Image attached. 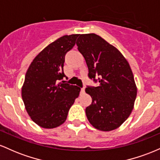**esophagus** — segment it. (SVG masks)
<instances>
[{
  "mask_svg": "<svg viewBox=\"0 0 160 160\" xmlns=\"http://www.w3.org/2000/svg\"><path fill=\"white\" fill-rule=\"evenodd\" d=\"M80 92H81V94H84L85 93V87L82 88L81 90H80Z\"/></svg>",
  "mask_w": 160,
  "mask_h": 160,
  "instance_id": "esophagus-1",
  "label": "esophagus"
}]
</instances>
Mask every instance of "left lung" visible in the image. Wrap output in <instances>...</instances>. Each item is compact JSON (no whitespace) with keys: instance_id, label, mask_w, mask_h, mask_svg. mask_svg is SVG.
Here are the masks:
<instances>
[{"instance_id":"obj_1","label":"left lung","mask_w":160,"mask_h":160,"mask_svg":"<svg viewBox=\"0 0 160 160\" xmlns=\"http://www.w3.org/2000/svg\"><path fill=\"white\" fill-rule=\"evenodd\" d=\"M89 69L88 77L98 86H87L92 104L86 108L88 120L97 129L111 131L129 117L137 88L127 60L116 47L95 34H80L77 41Z\"/></svg>"}]
</instances>
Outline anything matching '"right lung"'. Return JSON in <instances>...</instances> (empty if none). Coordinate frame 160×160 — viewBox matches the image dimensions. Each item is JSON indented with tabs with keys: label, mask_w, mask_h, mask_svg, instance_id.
I'll return each mask as SVG.
<instances>
[{
	"label": "right lung",
	"mask_w": 160,
	"mask_h": 160,
	"mask_svg": "<svg viewBox=\"0 0 160 160\" xmlns=\"http://www.w3.org/2000/svg\"><path fill=\"white\" fill-rule=\"evenodd\" d=\"M80 34L65 35L47 46L31 63L22 97L25 109L38 126L52 128L65 122L80 88L61 82L65 74V56Z\"/></svg>",
	"instance_id": "obj_1"
}]
</instances>
